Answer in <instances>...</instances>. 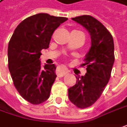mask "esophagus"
<instances>
[{
	"instance_id": "esophagus-1",
	"label": "esophagus",
	"mask_w": 127,
	"mask_h": 127,
	"mask_svg": "<svg viewBox=\"0 0 127 127\" xmlns=\"http://www.w3.org/2000/svg\"><path fill=\"white\" fill-rule=\"evenodd\" d=\"M67 72H68V70L66 69L64 67H63V66L58 67V68L57 69V72H56L58 77H63Z\"/></svg>"
}]
</instances>
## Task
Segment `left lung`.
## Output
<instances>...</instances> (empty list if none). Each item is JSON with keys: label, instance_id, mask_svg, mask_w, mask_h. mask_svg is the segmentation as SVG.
Instances as JSON below:
<instances>
[{"label": "left lung", "instance_id": "8db88e82", "mask_svg": "<svg viewBox=\"0 0 127 127\" xmlns=\"http://www.w3.org/2000/svg\"><path fill=\"white\" fill-rule=\"evenodd\" d=\"M72 19L84 26L91 35L92 45L86 55L87 73L76 76V84L68 89L69 100L76 107L85 109L100 97L111 77L114 63V45L109 31L91 15H81Z\"/></svg>", "mask_w": 127, "mask_h": 127}]
</instances>
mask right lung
<instances>
[{
    "instance_id": "1",
    "label": "right lung",
    "mask_w": 127,
    "mask_h": 127,
    "mask_svg": "<svg viewBox=\"0 0 127 127\" xmlns=\"http://www.w3.org/2000/svg\"><path fill=\"white\" fill-rule=\"evenodd\" d=\"M67 20L47 13L32 15L17 26L9 41L8 69L14 86L32 104H40L50 96L56 67L53 64L42 68L40 51L49 47L54 31Z\"/></svg>"
}]
</instances>
